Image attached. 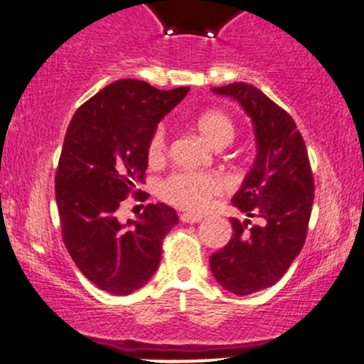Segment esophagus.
Masks as SVG:
<instances>
[{"instance_id":"34e87169","label":"esophagus","mask_w":364,"mask_h":364,"mask_svg":"<svg viewBox=\"0 0 364 364\" xmlns=\"http://www.w3.org/2000/svg\"><path fill=\"white\" fill-rule=\"evenodd\" d=\"M179 220H181L183 223H199L203 222V218L197 215H188V213H183L181 216H179Z\"/></svg>"}]
</instances>
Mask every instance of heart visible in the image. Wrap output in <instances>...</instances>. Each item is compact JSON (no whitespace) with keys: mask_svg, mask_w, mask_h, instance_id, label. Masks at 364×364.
I'll return each instance as SVG.
<instances>
[{"mask_svg":"<svg viewBox=\"0 0 364 364\" xmlns=\"http://www.w3.org/2000/svg\"><path fill=\"white\" fill-rule=\"evenodd\" d=\"M197 132L213 146L220 149L229 146L236 137V127L225 112L205 111L193 121ZM167 132L159 127L148 142L149 165H160L167 156ZM223 188L222 179L213 172H174L160 186L161 199L174 208L188 213H203Z\"/></svg>","mask_w":364,"mask_h":364,"instance_id":"heart-1","label":"heart"}]
</instances>
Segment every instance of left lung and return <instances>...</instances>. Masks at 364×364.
Listing matches in <instances>:
<instances>
[{"mask_svg": "<svg viewBox=\"0 0 364 364\" xmlns=\"http://www.w3.org/2000/svg\"><path fill=\"white\" fill-rule=\"evenodd\" d=\"M213 91L236 98L255 128V164L232 197L248 220L230 218L232 237L209 259L223 289L248 296L277 284L303 250L314 204V174L291 114L252 84L232 82ZM250 218L259 223L252 224Z\"/></svg>", "mask_w": 364, "mask_h": 364, "instance_id": "left-lung-1", "label": "left lung"}]
</instances>
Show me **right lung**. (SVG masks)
Masks as SVG:
<instances>
[{"mask_svg": "<svg viewBox=\"0 0 364 364\" xmlns=\"http://www.w3.org/2000/svg\"><path fill=\"white\" fill-rule=\"evenodd\" d=\"M188 93L161 91L144 80L109 84L73 114L56 178L61 236L80 273L102 291L127 296L159 267L161 243L178 223L165 204H148L139 222H117V209L137 190L148 168V142L156 124Z\"/></svg>", "mask_w": 364, "mask_h": 364, "instance_id": "right-lung-1", "label": "right lung"}]
</instances>
